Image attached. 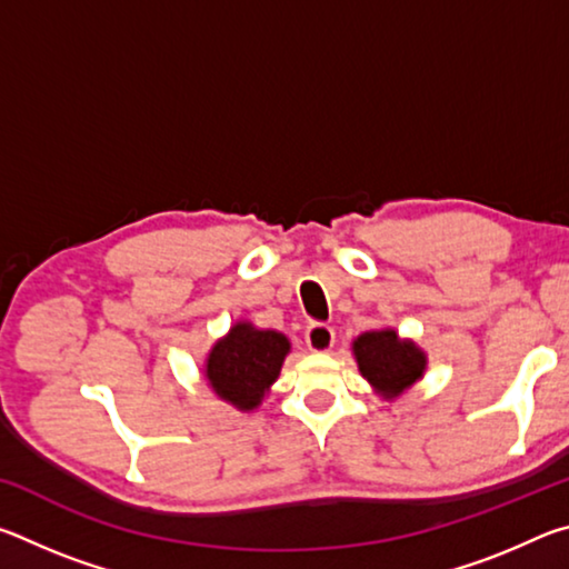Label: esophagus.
Listing matches in <instances>:
<instances>
[{"label": "esophagus", "mask_w": 569, "mask_h": 569, "mask_svg": "<svg viewBox=\"0 0 569 569\" xmlns=\"http://www.w3.org/2000/svg\"><path fill=\"white\" fill-rule=\"evenodd\" d=\"M336 341V331L331 326L326 323H311L306 329V346L311 349L313 353H326L331 351V346Z\"/></svg>", "instance_id": "obj_1"}]
</instances>
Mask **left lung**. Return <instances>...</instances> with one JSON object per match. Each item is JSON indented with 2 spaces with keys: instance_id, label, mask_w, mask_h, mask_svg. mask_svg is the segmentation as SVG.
Wrapping results in <instances>:
<instances>
[{
  "instance_id": "8db88e82",
  "label": "left lung",
  "mask_w": 569,
  "mask_h": 569,
  "mask_svg": "<svg viewBox=\"0 0 569 569\" xmlns=\"http://www.w3.org/2000/svg\"><path fill=\"white\" fill-rule=\"evenodd\" d=\"M353 356L361 377L383 399H393L411 389L427 369V353L413 341L399 339L393 329L361 333L353 341Z\"/></svg>"
}]
</instances>
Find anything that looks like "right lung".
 <instances>
[{
  "mask_svg": "<svg viewBox=\"0 0 569 569\" xmlns=\"http://www.w3.org/2000/svg\"><path fill=\"white\" fill-rule=\"evenodd\" d=\"M291 341L271 329L240 321L218 339L206 359V379L220 399L253 411L281 373Z\"/></svg>",
  "mask_w": 569,
  "mask_h": 569,
  "instance_id": "1",
  "label": "right lung"
}]
</instances>
